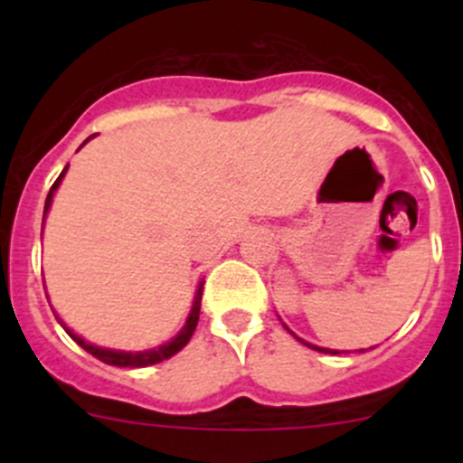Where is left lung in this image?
I'll use <instances>...</instances> for the list:
<instances>
[{
	"instance_id": "8db88e82",
	"label": "left lung",
	"mask_w": 463,
	"mask_h": 463,
	"mask_svg": "<svg viewBox=\"0 0 463 463\" xmlns=\"http://www.w3.org/2000/svg\"><path fill=\"white\" fill-rule=\"evenodd\" d=\"M284 326H287V325H284ZM287 331H288V334H293V331H291V329H288V326H287ZM293 335H296V334H293ZM296 338H298V335H296ZM298 340H300V343H302V345H307V347L316 349V352H322V354H340V352H338V349H326V347H318V345H311V343H305V340H302V338H298Z\"/></svg>"
}]
</instances>
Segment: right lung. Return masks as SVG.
Here are the masks:
<instances>
[{"label": "right lung", "mask_w": 463, "mask_h": 463, "mask_svg": "<svg viewBox=\"0 0 463 463\" xmlns=\"http://www.w3.org/2000/svg\"><path fill=\"white\" fill-rule=\"evenodd\" d=\"M93 137H96V134H93ZM93 137H89L85 143L91 141ZM85 143H82V145H85ZM82 145H80V147H82ZM67 170H69V165L64 167L62 175H60L58 179H55V184L51 185L49 194H46V203H44V219H46V214H49L51 203H53V194H55V190H58V188H60V184H62V179H64V175H67ZM202 293H203V282H199L197 293H194L193 309H190L188 320H185V325L181 326L179 334H176L175 338H172V340H167V343L158 345V347H152V349H143V352H123V349L98 347V345L87 343V340L82 338V335H78L76 331L69 329V326L64 325V322H62V318H60V316H55V318H58L60 325L64 326V331H67V334L71 335V338L76 340V343L80 345V347L85 349V352L91 354V356H96L98 361L107 363V365H116V367H147V365H154V363L167 361V358L175 356L176 352H181V349H184L185 345L190 343V338H193L194 329H197L199 311H202ZM53 314H55V311H53Z\"/></svg>", "instance_id": "1"}]
</instances>
